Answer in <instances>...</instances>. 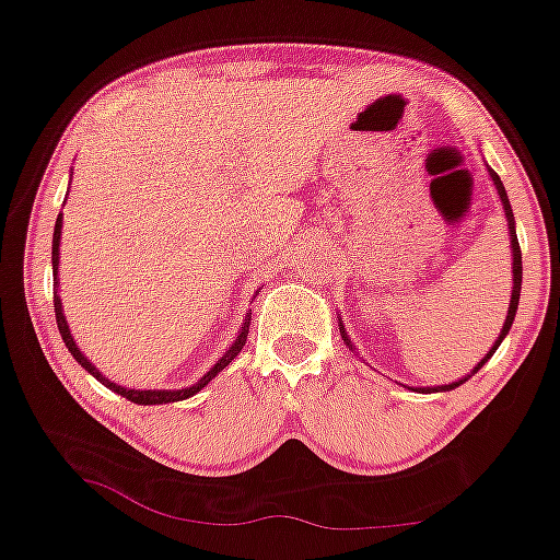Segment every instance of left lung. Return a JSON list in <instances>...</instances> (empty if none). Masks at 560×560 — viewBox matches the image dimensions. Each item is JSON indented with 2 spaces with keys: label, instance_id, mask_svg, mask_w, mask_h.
<instances>
[{
  "label": "left lung",
  "instance_id": "obj_1",
  "mask_svg": "<svg viewBox=\"0 0 560 560\" xmlns=\"http://www.w3.org/2000/svg\"><path fill=\"white\" fill-rule=\"evenodd\" d=\"M490 177H493V182H495V187H498V195H501V203H503V211H506V221H509V234H511V247H514V289H511V302H509V315H506V323H503V331H501V336H498L495 339V347L490 349V354L485 357V360L480 362V365H477L475 370H472V375L477 373V370H480L485 362L490 360V357H493V352L498 347H501V341H503V336L509 334V328H511V323H514V315H516V307H518V292H522V250H518V240H516V229H514V211H511V203H509V198H506V190H503V182H501V177H498V174L490 170ZM341 336H345V341L349 345V339H347V334H345V326H341ZM352 347V345H349ZM472 375H467V378H472ZM464 378V381H467ZM464 381H459V383H464ZM459 383H451V386H438V388H428V390H448V388H456L459 386Z\"/></svg>",
  "mask_w": 560,
  "mask_h": 560
}]
</instances>
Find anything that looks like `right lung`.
<instances>
[{
    "instance_id": "add662e5",
    "label": "right lung",
    "mask_w": 560,
    "mask_h": 560,
    "mask_svg": "<svg viewBox=\"0 0 560 560\" xmlns=\"http://www.w3.org/2000/svg\"><path fill=\"white\" fill-rule=\"evenodd\" d=\"M59 234H62V213H59L57 224H54V240H51V266H54V271H57V266H59ZM54 313H57V326H59V334H62V341H65V347L70 349V354L75 357V360L80 362V365H83V368L88 370V373L93 375V378L104 383L106 388H112L114 394L125 396V399H130V401H135V404H170V401H182V399H187V396H195V394H198L200 388L208 386V381H213L215 375H219L221 370H224V368L229 365V362H232L234 357L240 354V349L245 347V341H247V331H250V318H253V315H247V318H245V326H242V331H240V336H237V341H234V345L229 347V352H226L224 357H221V360L215 362V365H213L211 370H208V373L203 375V378H200L198 383H195V386H190V388H179V390H135V388L117 386V383H112L109 378H104V375H101L98 370L93 368L91 362L85 360L83 352H80L75 341H72L70 328H67V320H65V313H62V302H59V298H54Z\"/></svg>"
}]
</instances>
